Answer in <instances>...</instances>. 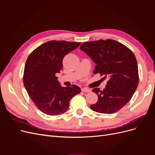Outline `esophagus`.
<instances>
[{
	"label": "esophagus",
	"mask_w": 155,
	"mask_h": 155,
	"mask_svg": "<svg viewBox=\"0 0 155 155\" xmlns=\"http://www.w3.org/2000/svg\"><path fill=\"white\" fill-rule=\"evenodd\" d=\"M81 91L83 92H90L91 91L90 90V89L88 88H83L81 89Z\"/></svg>",
	"instance_id": "1"
}]
</instances>
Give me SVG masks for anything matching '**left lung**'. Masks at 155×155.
I'll use <instances>...</instances> for the list:
<instances>
[{"instance_id": "obj_1", "label": "left lung", "mask_w": 155, "mask_h": 155, "mask_svg": "<svg viewBox=\"0 0 155 155\" xmlns=\"http://www.w3.org/2000/svg\"><path fill=\"white\" fill-rule=\"evenodd\" d=\"M80 49L96 64L94 73L109 79L103 91L99 88L92 89L98 100L91 105V109L104 114L118 111L130 101L138 85L134 54L126 46L112 39L86 42Z\"/></svg>"}]
</instances>
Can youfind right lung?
Instances as JSON below:
<instances>
[{
    "instance_id": "add662e5",
    "label": "right lung",
    "mask_w": 155,
    "mask_h": 155,
    "mask_svg": "<svg viewBox=\"0 0 155 155\" xmlns=\"http://www.w3.org/2000/svg\"><path fill=\"white\" fill-rule=\"evenodd\" d=\"M81 43L50 41L29 55L25 67L23 83L35 105L43 113L56 116L64 113L72 98L81 92L77 85L63 87L55 74L63 68V59Z\"/></svg>"
}]
</instances>
